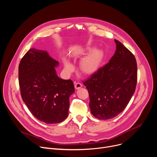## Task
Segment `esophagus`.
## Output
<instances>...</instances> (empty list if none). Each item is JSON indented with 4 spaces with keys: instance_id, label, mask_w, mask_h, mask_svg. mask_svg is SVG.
Instances as JSON below:
<instances>
[{
    "instance_id": "1",
    "label": "esophagus",
    "mask_w": 157,
    "mask_h": 157,
    "mask_svg": "<svg viewBox=\"0 0 157 157\" xmlns=\"http://www.w3.org/2000/svg\"><path fill=\"white\" fill-rule=\"evenodd\" d=\"M82 85L81 83H74V87H75L76 90H78L79 88H81L82 87Z\"/></svg>"
}]
</instances>
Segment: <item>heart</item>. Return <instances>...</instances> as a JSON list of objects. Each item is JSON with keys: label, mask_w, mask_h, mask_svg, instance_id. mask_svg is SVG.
Wrapping results in <instances>:
<instances>
[{"label": "heart", "mask_w": 157, "mask_h": 157, "mask_svg": "<svg viewBox=\"0 0 157 157\" xmlns=\"http://www.w3.org/2000/svg\"><path fill=\"white\" fill-rule=\"evenodd\" d=\"M90 51L88 54L85 56L80 63V69L81 72L87 75L94 74L99 68L103 59V52L99 48H88ZM63 63L65 70L69 72L74 71V65L66 59H63Z\"/></svg>", "instance_id": "1"}]
</instances>
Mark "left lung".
Returning <instances> with one entry per match:
<instances>
[{
	"mask_svg": "<svg viewBox=\"0 0 157 157\" xmlns=\"http://www.w3.org/2000/svg\"><path fill=\"white\" fill-rule=\"evenodd\" d=\"M109 63L98 69L83 85L88 90L91 113L100 120L117 117L125 109L137 84L134 55L119 40Z\"/></svg>",
	"mask_w": 157,
	"mask_h": 157,
	"instance_id": "left-lung-1",
	"label": "left lung"
}]
</instances>
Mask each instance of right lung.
<instances>
[{
    "mask_svg": "<svg viewBox=\"0 0 157 157\" xmlns=\"http://www.w3.org/2000/svg\"><path fill=\"white\" fill-rule=\"evenodd\" d=\"M59 63L47 51L31 48L19 65L21 95L27 108L39 121L60 123L67 117L69 97L74 92L73 82L57 76Z\"/></svg>",
    "mask_w": 157,
    "mask_h": 157,
    "instance_id": "1",
    "label": "right lung"
}]
</instances>
